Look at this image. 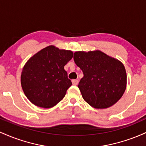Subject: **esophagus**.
<instances>
[{"mask_svg":"<svg viewBox=\"0 0 146 146\" xmlns=\"http://www.w3.org/2000/svg\"><path fill=\"white\" fill-rule=\"evenodd\" d=\"M72 83H73V84L74 85V86H76V85H78V80H73V81H72Z\"/></svg>","mask_w":146,"mask_h":146,"instance_id":"esophagus-1","label":"esophagus"}]
</instances>
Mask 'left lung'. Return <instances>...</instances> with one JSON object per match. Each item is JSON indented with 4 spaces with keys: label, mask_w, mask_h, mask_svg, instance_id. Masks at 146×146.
<instances>
[{
    "label": "left lung",
    "mask_w": 146,
    "mask_h": 146,
    "mask_svg": "<svg viewBox=\"0 0 146 146\" xmlns=\"http://www.w3.org/2000/svg\"><path fill=\"white\" fill-rule=\"evenodd\" d=\"M73 59L83 72L78 88L85 102L95 108H107L120 100L127 75L119 60L98 50L76 51Z\"/></svg>",
    "instance_id": "obj_1"
}]
</instances>
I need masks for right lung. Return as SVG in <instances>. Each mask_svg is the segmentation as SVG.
I'll return each mask as SVG.
<instances>
[{"label":"right lung","instance_id":"right-lung-1","mask_svg":"<svg viewBox=\"0 0 146 146\" xmlns=\"http://www.w3.org/2000/svg\"><path fill=\"white\" fill-rule=\"evenodd\" d=\"M73 53L51 45L38 51L27 62L21 73L25 95L38 107L52 108L64 98L72 85L64 66Z\"/></svg>","mask_w":146,"mask_h":146}]
</instances>
